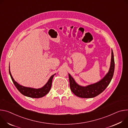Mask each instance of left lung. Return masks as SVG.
<instances>
[{"label": "left lung", "mask_w": 128, "mask_h": 128, "mask_svg": "<svg viewBox=\"0 0 128 128\" xmlns=\"http://www.w3.org/2000/svg\"><path fill=\"white\" fill-rule=\"evenodd\" d=\"M114 60L112 50H111V64L108 73L100 81L86 86H79L72 77L68 74L70 90L77 96L83 98H92L102 93L108 86L113 77L114 71Z\"/></svg>", "instance_id": "obj_1"}]
</instances>
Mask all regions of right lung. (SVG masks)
I'll return each mask as SVG.
<instances>
[{"instance_id": "right-lung-1", "label": "right lung", "mask_w": 128, "mask_h": 128, "mask_svg": "<svg viewBox=\"0 0 128 128\" xmlns=\"http://www.w3.org/2000/svg\"><path fill=\"white\" fill-rule=\"evenodd\" d=\"M9 73L10 75V76L11 77V79L15 85V86L16 88H17V90L23 95L28 96L30 98H42V96H45L50 91L51 86H52V79L54 77V76L55 75L54 74L51 76L50 79H49L47 83L45 85V86L40 88H38V89H35V88H27V87H24L23 86H21V85L19 84L17 82H16L14 79H13L10 70V66H9Z\"/></svg>"}]
</instances>
